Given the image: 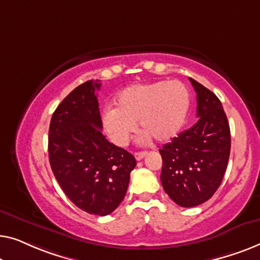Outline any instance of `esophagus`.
<instances>
[{
    "label": "esophagus",
    "instance_id": "obj_1",
    "mask_svg": "<svg viewBox=\"0 0 260 260\" xmlns=\"http://www.w3.org/2000/svg\"><path fill=\"white\" fill-rule=\"evenodd\" d=\"M147 154V152H137L134 154V156H135V159L138 160V161H140V160H142L145 158V155Z\"/></svg>",
    "mask_w": 260,
    "mask_h": 260
}]
</instances>
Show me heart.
Here are the masks:
<instances>
[{
    "instance_id": "obj_1",
    "label": "heart",
    "mask_w": 260,
    "mask_h": 260,
    "mask_svg": "<svg viewBox=\"0 0 260 260\" xmlns=\"http://www.w3.org/2000/svg\"><path fill=\"white\" fill-rule=\"evenodd\" d=\"M115 108L102 115V126L116 146L128 145L139 121L144 140L171 141L180 133L189 109V93L180 81H156L133 85L114 99Z\"/></svg>"
}]
</instances>
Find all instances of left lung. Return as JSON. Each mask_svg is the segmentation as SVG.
<instances>
[{
  "instance_id": "obj_1",
  "label": "left lung",
  "mask_w": 260,
  "mask_h": 260,
  "mask_svg": "<svg viewBox=\"0 0 260 260\" xmlns=\"http://www.w3.org/2000/svg\"><path fill=\"white\" fill-rule=\"evenodd\" d=\"M189 81L197 93L199 120L159 149L162 187L182 207L198 206L214 194L231 151L230 125L220 100L202 83Z\"/></svg>"
}]
</instances>
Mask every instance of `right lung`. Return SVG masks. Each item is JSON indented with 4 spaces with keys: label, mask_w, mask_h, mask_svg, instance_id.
<instances>
[{
    "label": "right lung",
    "mask_w": 260,
    "mask_h": 260,
    "mask_svg": "<svg viewBox=\"0 0 260 260\" xmlns=\"http://www.w3.org/2000/svg\"><path fill=\"white\" fill-rule=\"evenodd\" d=\"M101 83L87 81L72 90L50 120L49 162L62 191L89 214L112 213L125 198L135 158L109 142L95 90Z\"/></svg>",
    "instance_id": "1"
}]
</instances>
